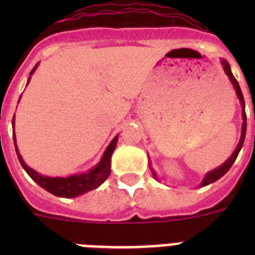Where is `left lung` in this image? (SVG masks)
<instances>
[{"label":"left lung","mask_w":255,"mask_h":255,"mask_svg":"<svg viewBox=\"0 0 255 255\" xmlns=\"http://www.w3.org/2000/svg\"><path fill=\"white\" fill-rule=\"evenodd\" d=\"M221 65H222V67H224L227 78L230 79V82H231V84H233L234 89H235V92H236V96H238L239 101H240V105H242V108H243V111H242V115H243L242 136H240V140H239L238 147L235 148V150L233 152V154L230 155V158H227V161H225L224 163L221 164L220 167L215 168V170H212L211 172L206 173L204 179L202 180V182H200V185H199L200 188H202V186L209 185V184H212V182L217 181L218 179H221V177L224 176L225 173H226L227 171L231 168V166L234 164L235 159L238 158L239 152H240V149L243 148V144H244V140H245V132H247V115H245V102H244V97H243V93H242V89H240V85H239L238 80H236L235 76H234L233 73H231V69H230L229 62L222 58V60H221ZM148 161H149V163H150V159H148ZM150 171H152V173H153V177H154V179H158V177H157V173H155V171L153 170L152 166H150Z\"/></svg>","instance_id":"8db88e82"}]
</instances>
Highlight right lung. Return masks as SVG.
<instances>
[{
    "label": "right lung",
    "mask_w": 255,
    "mask_h": 255,
    "mask_svg": "<svg viewBox=\"0 0 255 255\" xmlns=\"http://www.w3.org/2000/svg\"><path fill=\"white\" fill-rule=\"evenodd\" d=\"M37 66L38 64L33 67V70L30 71V75L34 74ZM30 78L31 76H29L28 84L30 82ZM13 128H15V116L12 119V129ZM12 138L13 143H15V150H16L17 158H19V162L21 163L22 168L26 171V173L37 182L40 188H43L44 190H47L51 194L56 195V197L75 198L78 195H83L84 193H88V191L97 189L100 185H102L103 182L107 180V177L110 176V173H111V155L114 153L115 148H116L119 135H116L111 140V143L108 144V147L106 148L101 161L93 168H91L87 172L78 173V175H70L67 177L44 176V175H40L35 170L29 167L28 164H25L22 157L20 155L19 149H17L15 131L12 134Z\"/></svg>",
    "instance_id": "obj_1"
}]
</instances>
